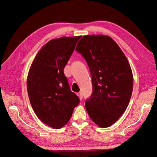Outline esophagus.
Here are the masks:
<instances>
[{"instance_id": "34e87169", "label": "esophagus", "mask_w": 157, "mask_h": 157, "mask_svg": "<svg viewBox=\"0 0 157 157\" xmlns=\"http://www.w3.org/2000/svg\"><path fill=\"white\" fill-rule=\"evenodd\" d=\"M77 95L78 96V97L80 99H82V98H83V96H82V94L81 92H79V93H77Z\"/></svg>"}]
</instances>
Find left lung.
<instances>
[{
  "mask_svg": "<svg viewBox=\"0 0 157 157\" xmlns=\"http://www.w3.org/2000/svg\"><path fill=\"white\" fill-rule=\"evenodd\" d=\"M76 50L86 59L93 92L85 107L90 118L101 128L111 126L124 113L133 90V75L124 54L112 38L85 35Z\"/></svg>",
  "mask_w": 157,
  "mask_h": 157,
  "instance_id": "left-lung-1",
  "label": "left lung"
}]
</instances>
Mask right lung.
I'll return each instance as SVG.
<instances>
[{
	"label": "right lung",
	"mask_w": 157,
	"mask_h": 157,
	"mask_svg": "<svg viewBox=\"0 0 157 157\" xmlns=\"http://www.w3.org/2000/svg\"><path fill=\"white\" fill-rule=\"evenodd\" d=\"M80 38L62 36L47 42L28 73L27 88L33 111L42 122L55 129L67 124L80 102L63 73Z\"/></svg>",
	"instance_id": "1"
}]
</instances>
